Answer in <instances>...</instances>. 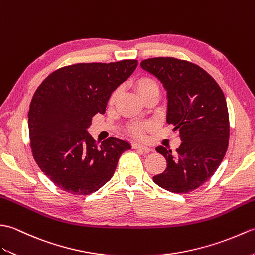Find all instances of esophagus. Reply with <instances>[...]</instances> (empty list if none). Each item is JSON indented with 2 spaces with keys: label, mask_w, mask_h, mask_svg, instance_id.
I'll return each instance as SVG.
<instances>
[{
  "label": "esophagus",
  "mask_w": 255,
  "mask_h": 255,
  "mask_svg": "<svg viewBox=\"0 0 255 255\" xmlns=\"http://www.w3.org/2000/svg\"><path fill=\"white\" fill-rule=\"evenodd\" d=\"M132 148L133 149H142L145 152H149L151 150L150 147H147V146L142 145V144H139V143H133L132 144Z\"/></svg>",
  "instance_id": "1"
}]
</instances>
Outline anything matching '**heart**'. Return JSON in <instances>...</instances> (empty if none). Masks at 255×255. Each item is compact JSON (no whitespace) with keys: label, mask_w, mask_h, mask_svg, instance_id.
Segmentation results:
<instances>
[{"label":"heart","mask_w":255,"mask_h":255,"mask_svg":"<svg viewBox=\"0 0 255 255\" xmlns=\"http://www.w3.org/2000/svg\"><path fill=\"white\" fill-rule=\"evenodd\" d=\"M133 86L136 89L138 95L145 99L152 94H159V84L152 76L149 75H142L135 78L133 81ZM120 96V88L113 90L109 97V105H113ZM149 128L148 124H132L128 128V131L135 135V136L140 137L143 136L144 132Z\"/></svg>","instance_id":"obj_1"}]
</instances>
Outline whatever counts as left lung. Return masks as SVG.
<instances>
[{
  "mask_svg": "<svg viewBox=\"0 0 255 255\" xmlns=\"http://www.w3.org/2000/svg\"><path fill=\"white\" fill-rule=\"evenodd\" d=\"M140 66L163 84L167 122L178 129L182 140L175 152L157 147L167 168L152 180L172 193H188L212 177L227 151L230 127L225 95L205 70L189 61L150 58Z\"/></svg>",
  "mask_w": 255,
  "mask_h": 255,
  "instance_id": "8db88e82",
  "label": "left lung"
}]
</instances>
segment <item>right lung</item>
<instances>
[{
  "mask_svg": "<svg viewBox=\"0 0 255 255\" xmlns=\"http://www.w3.org/2000/svg\"><path fill=\"white\" fill-rule=\"evenodd\" d=\"M136 66L137 60L63 66L33 94L28 112L32 156L60 189L74 195L98 191L112 178L120 156L131 149L116 137L98 146L87 128Z\"/></svg>",
  "mask_w": 255,
  "mask_h": 255,
  "instance_id": "add662e5",
  "label": "right lung"
}]
</instances>
